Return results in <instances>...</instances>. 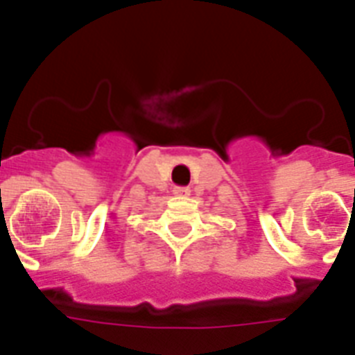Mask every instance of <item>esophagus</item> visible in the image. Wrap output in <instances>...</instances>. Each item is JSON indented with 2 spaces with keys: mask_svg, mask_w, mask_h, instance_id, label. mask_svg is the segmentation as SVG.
Masks as SVG:
<instances>
[{
  "mask_svg": "<svg viewBox=\"0 0 355 355\" xmlns=\"http://www.w3.org/2000/svg\"><path fill=\"white\" fill-rule=\"evenodd\" d=\"M173 193L177 195V197H189V195H191V189L180 188V186H177V188L173 189Z\"/></svg>",
  "mask_w": 355,
  "mask_h": 355,
  "instance_id": "34e87169",
  "label": "esophagus"
}]
</instances>
